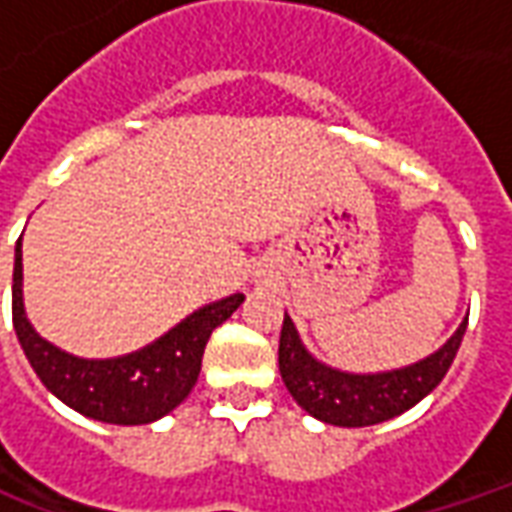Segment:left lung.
Wrapping results in <instances>:
<instances>
[{
	"mask_svg": "<svg viewBox=\"0 0 512 512\" xmlns=\"http://www.w3.org/2000/svg\"><path fill=\"white\" fill-rule=\"evenodd\" d=\"M466 323L469 318L436 354H430L417 365L392 373H376V376H354L312 359L285 312L282 334H279V373L293 400L326 425H340V428L378 425L417 406L422 397L439 386L461 348Z\"/></svg>",
	"mask_w": 512,
	"mask_h": 512,
	"instance_id": "8db88e82",
	"label": "left lung"
}]
</instances>
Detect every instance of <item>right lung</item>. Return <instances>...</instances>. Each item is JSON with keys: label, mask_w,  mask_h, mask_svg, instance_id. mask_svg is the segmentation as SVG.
<instances>
[{"label": "right lung", "mask_w": 512, "mask_h": 512, "mask_svg": "<svg viewBox=\"0 0 512 512\" xmlns=\"http://www.w3.org/2000/svg\"><path fill=\"white\" fill-rule=\"evenodd\" d=\"M241 301L244 296L235 293L202 307L136 354L117 359H79L46 343L27 321L21 299V238L16 244L13 329L18 343L49 392L73 411L98 422L147 425L180 406L189 397L191 386L197 384L208 337L241 307Z\"/></svg>", "instance_id": "obj_1"}]
</instances>
